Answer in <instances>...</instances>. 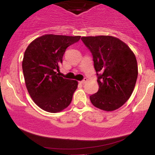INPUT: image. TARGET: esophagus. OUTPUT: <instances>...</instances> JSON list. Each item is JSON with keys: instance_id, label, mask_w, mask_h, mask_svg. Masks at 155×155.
Returning <instances> with one entry per match:
<instances>
[{"instance_id": "esophagus-1", "label": "esophagus", "mask_w": 155, "mask_h": 155, "mask_svg": "<svg viewBox=\"0 0 155 155\" xmlns=\"http://www.w3.org/2000/svg\"><path fill=\"white\" fill-rule=\"evenodd\" d=\"M87 82V78H84V79H83L82 81H81L80 83H82V84H85L86 82Z\"/></svg>"}]
</instances>
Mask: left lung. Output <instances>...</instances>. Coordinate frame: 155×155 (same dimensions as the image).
Listing matches in <instances>:
<instances>
[{"mask_svg": "<svg viewBox=\"0 0 155 155\" xmlns=\"http://www.w3.org/2000/svg\"><path fill=\"white\" fill-rule=\"evenodd\" d=\"M93 56L99 91L90 96L95 107L106 111L118 109L132 94L138 75L134 53L123 41L110 35L82 37Z\"/></svg>", "mask_w": 155, "mask_h": 155, "instance_id": "1", "label": "left lung"}]
</instances>
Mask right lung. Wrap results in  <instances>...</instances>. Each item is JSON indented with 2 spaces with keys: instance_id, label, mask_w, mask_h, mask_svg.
<instances>
[{
  "instance_id": "add662e5",
  "label": "right lung",
  "mask_w": 155,
  "mask_h": 155,
  "mask_svg": "<svg viewBox=\"0 0 155 155\" xmlns=\"http://www.w3.org/2000/svg\"><path fill=\"white\" fill-rule=\"evenodd\" d=\"M80 38L42 35L31 42L24 53L22 69L26 87L35 103L46 111H61L72 101L78 82L64 79L56 71L66 49Z\"/></svg>"
}]
</instances>
